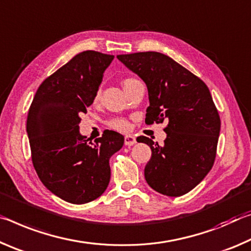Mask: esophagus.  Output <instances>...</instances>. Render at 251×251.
I'll return each mask as SVG.
<instances>
[{
	"label": "esophagus",
	"instance_id": "esophagus-1",
	"mask_svg": "<svg viewBox=\"0 0 251 251\" xmlns=\"http://www.w3.org/2000/svg\"><path fill=\"white\" fill-rule=\"evenodd\" d=\"M134 143H137V139H135L133 135H131V134L126 135V138H125V145L126 146L131 147V146H133Z\"/></svg>",
	"mask_w": 251,
	"mask_h": 251
}]
</instances>
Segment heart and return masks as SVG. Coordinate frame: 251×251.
I'll use <instances>...</instances> for the list:
<instances>
[{
	"mask_svg": "<svg viewBox=\"0 0 251 251\" xmlns=\"http://www.w3.org/2000/svg\"><path fill=\"white\" fill-rule=\"evenodd\" d=\"M138 81L133 79V77H128V79H126L125 81L122 82V85H123V89L128 87L129 84L133 83V82ZM99 97H100V92H97L96 97H94V100H98ZM109 126L111 129L113 130H118V131H128L130 129V123L128 120H126V119H113V120H111L109 122Z\"/></svg>",
	"mask_w": 251,
	"mask_h": 251,
	"instance_id": "heart-1",
	"label": "heart"
}]
</instances>
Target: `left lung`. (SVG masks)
Instances as JSON below:
<instances>
[{"mask_svg":"<svg viewBox=\"0 0 251 251\" xmlns=\"http://www.w3.org/2000/svg\"><path fill=\"white\" fill-rule=\"evenodd\" d=\"M145 81L150 105L146 123L168 121L162 146L147 137L152 154L145 178L159 194L180 197L211 170L220 132V117L204 82L168 55L138 52L117 56Z\"/></svg>","mask_w":251,"mask_h":251,"instance_id":"8db88e82","label":"left lung"}]
</instances>
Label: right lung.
Listing matches in <instances>:
<instances>
[{
    "label": "right lung",
    "instance_id": "right-lung-1",
    "mask_svg": "<svg viewBox=\"0 0 251 251\" xmlns=\"http://www.w3.org/2000/svg\"><path fill=\"white\" fill-rule=\"evenodd\" d=\"M113 55L84 51L47 77L28 110L26 132L32 162L42 183L70 203L97 199L108 187L109 160L125 138L106 130L89 141L80 133L81 113L93 103Z\"/></svg>",
    "mask_w": 251,
    "mask_h": 251
}]
</instances>
